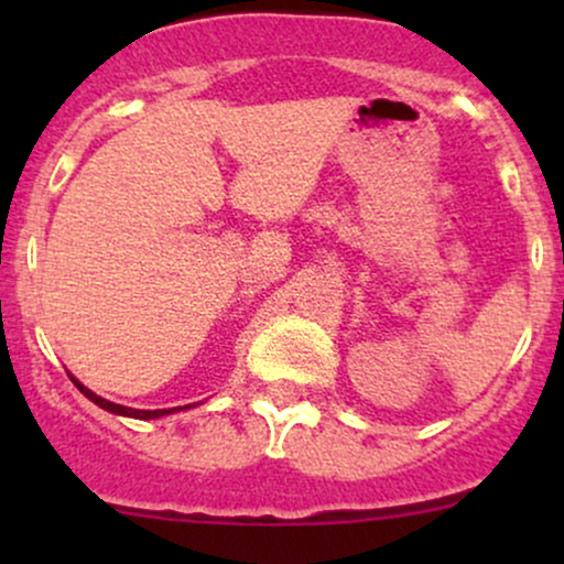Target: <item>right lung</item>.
Here are the masks:
<instances>
[{
  "label": "right lung",
  "instance_id": "right-lung-1",
  "mask_svg": "<svg viewBox=\"0 0 564 564\" xmlns=\"http://www.w3.org/2000/svg\"><path fill=\"white\" fill-rule=\"evenodd\" d=\"M74 384L79 387V390L87 394L89 400H93L95 405H100V408H106V411H111V413H119V416H132V419H159V416H166V413H172L174 408H159V411H138V408H127V405H116V403H111V400H106V398H100V394H95L93 390H87V387L82 384V381H76L74 379ZM187 408V405H185Z\"/></svg>",
  "mask_w": 564,
  "mask_h": 564
}]
</instances>
